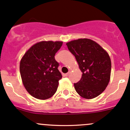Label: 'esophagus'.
I'll return each instance as SVG.
<instances>
[{"label":"esophagus","instance_id":"obj_1","mask_svg":"<svg viewBox=\"0 0 130 130\" xmlns=\"http://www.w3.org/2000/svg\"><path fill=\"white\" fill-rule=\"evenodd\" d=\"M69 74H70V72H68V73H65V75H66V76H68V75H69Z\"/></svg>","mask_w":130,"mask_h":130}]
</instances>
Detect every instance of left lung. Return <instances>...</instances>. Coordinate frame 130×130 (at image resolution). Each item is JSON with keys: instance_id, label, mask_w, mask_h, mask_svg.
<instances>
[{"instance_id": "obj_1", "label": "left lung", "mask_w": 130, "mask_h": 130, "mask_svg": "<svg viewBox=\"0 0 130 130\" xmlns=\"http://www.w3.org/2000/svg\"><path fill=\"white\" fill-rule=\"evenodd\" d=\"M66 44L82 72L81 79L74 84L76 92L84 99L96 98L106 89L110 80L111 61L108 53L90 39L80 38Z\"/></svg>"}]
</instances>
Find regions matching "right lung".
<instances>
[{"instance_id": "1", "label": "right lung", "mask_w": 130, "mask_h": 130, "mask_svg": "<svg viewBox=\"0 0 130 130\" xmlns=\"http://www.w3.org/2000/svg\"><path fill=\"white\" fill-rule=\"evenodd\" d=\"M62 41H42L33 44L20 61L21 77L25 89L32 97L41 100L52 98L62 78L55 55Z\"/></svg>"}]
</instances>
